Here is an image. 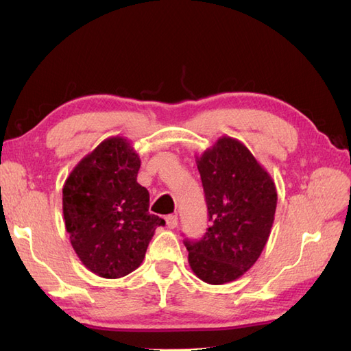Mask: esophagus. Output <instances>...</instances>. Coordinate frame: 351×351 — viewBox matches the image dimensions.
Instances as JSON below:
<instances>
[{
    "label": "esophagus",
    "instance_id": "esophagus-1",
    "mask_svg": "<svg viewBox=\"0 0 351 351\" xmlns=\"http://www.w3.org/2000/svg\"><path fill=\"white\" fill-rule=\"evenodd\" d=\"M166 223H167V228L169 229H175L178 226V215H175V214L167 215Z\"/></svg>",
    "mask_w": 351,
    "mask_h": 351
}]
</instances>
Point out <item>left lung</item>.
Instances as JSON below:
<instances>
[{
    "label": "left lung",
    "mask_w": 351,
    "mask_h": 351,
    "mask_svg": "<svg viewBox=\"0 0 351 351\" xmlns=\"http://www.w3.org/2000/svg\"><path fill=\"white\" fill-rule=\"evenodd\" d=\"M211 226L185 241L189 264L211 285L232 282L263 253L274 221L278 193L268 171L240 140L223 136L196 156Z\"/></svg>",
    "instance_id": "obj_1"
}]
</instances>
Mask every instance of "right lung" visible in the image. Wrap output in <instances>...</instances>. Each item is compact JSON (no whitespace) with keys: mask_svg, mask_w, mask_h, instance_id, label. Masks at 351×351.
<instances>
[{"mask_svg":"<svg viewBox=\"0 0 351 351\" xmlns=\"http://www.w3.org/2000/svg\"><path fill=\"white\" fill-rule=\"evenodd\" d=\"M140 156L125 137H108L63 185V217L73 250L92 273L119 279L143 263L155 229L149 191L137 182Z\"/></svg>","mask_w":351,"mask_h":351,"instance_id":"obj_1","label":"right lung"}]
</instances>
